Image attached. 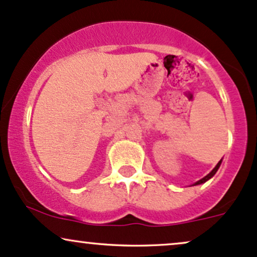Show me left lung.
Masks as SVG:
<instances>
[{
  "mask_svg": "<svg viewBox=\"0 0 257 257\" xmlns=\"http://www.w3.org/2000/svg\"><path fill=\"white\" fill-rule=\"evenodd\" d=\"M220 165H221V160H220V161L218 162V165H216V166H215V167H214V170H213L212 172H210V173H209V174H207V176H206V177H204V178H202V179H201V180H198V182H196V183L194 184V185H198V184H202V183H206V182H207V180H209V179H210V178H212V177L214 176V174H215V173H216V171H218V170H219Z\"/></svg>",
  "mask_w": 257,
  "mask_h": 257,
  "instance_id": "8db88e82",
  "label": "left lung"
}]
</instances>
